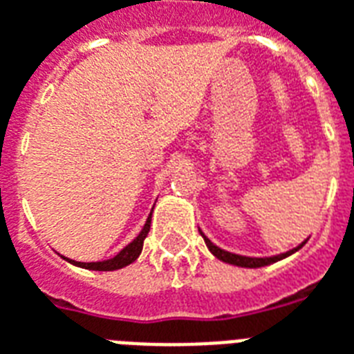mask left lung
I'll list each match as a JSON object with an SVG mask.
<instances>
[{
	"label": "left lung",
	"instance_id": "left-lung-1",
	"mask_svg": "<svg viewBox=\"0 0 354 354\" xmlns=\"http://www.w3.org/2000/svg\"><path fill=\"white\" fill-rule=\"evenodd\" d=\"M199 232H201L203 240H205V243H207L208 251L214 254L216 259L221 260V262H227V264L240 266V268H262V266H270L273 264V262H279V260L286 259V257H290V254H294L295 251H299V249L306 243V240H308V238H306L305 242H301L297 248L290 249V251H286V253L273 254V257H245V254H236V253H231V251H225V249L218 248L216 243H212L207 236H205V232H203L201 229H199Z\"/></svg>",
	"mask_w": 354,
	"mask_h": 354
}]
</instances>
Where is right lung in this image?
Segmentation results:
<instances>
[{"instance_id": "right-lung-1", "label": "right lung", "mask_w": 354, "mask_h": 354, "mask_svg": "<svg viewBox=\"0 0 354 354\" xmlns=\"http://www.w3.org/2000/svg\"><path fill=\"white\" fill-rule=\"evenodd\" d=\"M151 214H153V208L149 216H147L146 223L142 227V231L138 232V236L134 238L133 242L127 243L125 248L116 254V257H112V259H106V260H101V262H77V260H72V259H62L66 262H70V264L77 266V268H84V270H92V271H114V270H122L125 266L133 264L134 260L138 259L140 253H142V248H144V240H146L147 232H149V227H151Z\"/></svg>"}]
</instances>
